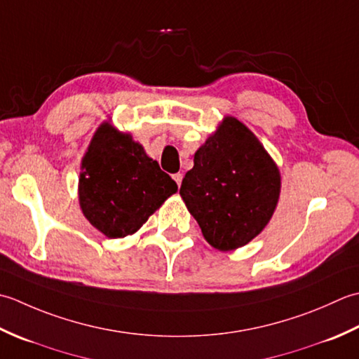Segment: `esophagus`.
Here are the masks:
<instances>
[{"mask_svg":"<svg viewBox=\"0 0 359 359\" xmlns=\"http://www.w3.org/2000/svg\"><path fill=\"white\" fill-rule=\"evenodd\" d=\"M173 180H175V182H177L178 186H181V181H182V173H175V175H173Z\"/></svg>","mask_w":359,"mask_h":359,"instance_id":"34e87169","label":"esophagus"}]
</instances>
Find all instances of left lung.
Segmentation results:
<instances>
[{
  "mask_svg": "<svg viewBox=\"0 0 359 359\" xmlns=\"http://www.w3.org/2000/svg\"><path fill=\"white\" fill-rule=\"evenodd\" d=\"M280 172L252 131L233 116L195 151L182 201L218 251L250 243L266 228L280 196Z\"/></svg>",
  "mask_w": 359,
  "mask_h": 359,
  "instance_id": "1",
  "label": "left lung"
}]
</instances>
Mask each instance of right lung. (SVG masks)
<instances>
[{"label": "right lung", "instance_id": "obj_1", "mask_svg": "<svg viewBox=\"0 0 359 359\" xmlns=\"http://www.w3.org/2000/svg\"><path fill=\"white\" fill-rule=\"evenodd\" d=\"M80 170V209L108 238H123L141 229L178 190L142 145L109 121L93 135Z\"/></svg>", "mask_w": 359, "mask_h": 359}]
</instances>
